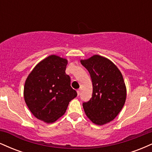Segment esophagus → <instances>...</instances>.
I'll use <instances>...</instances> for the list:
<instances>
[{
    "mask_svg": "<svg viewBox=\"0 0 152 152\" xmlns=\"http://www.w3.org/2000/svg\"><path fill=\"white\" fill-rule=\"evenodd\" d=\"M77 94H78V96H79V94H80V90H78V91H77Z\"/></svg>",
    "mask_w": 152,
    "mask_h": 152,
    "instance_id": "1",
    "label": "esophagus"
}]
</instances>
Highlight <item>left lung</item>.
Listing matches in <instances>:
<instances>
[{
  "label": "left lung",
  "mask_w": 152,
  "mask_h": 152,
  "mask_svg": "<svg viewBox=\"0 0 152 152\" xmlns=\"http://www.w3.org/2000/svg\"><path fill=\"white\" fill-rule=\"evenodd\" d=\"M81 63L89 72L93 85L92 97L83 103L85 114L96 125L109 123L125 104L126 88L123 76L114 63L101 56L94 55Z\"/></svg>",
  "instance_id": "1"
}]
</instances>
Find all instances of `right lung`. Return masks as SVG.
<instances>
[{"mask_svg": "<svg viewBox=\"0 0 152 152\" xmlns=\"http://www.w3.org/2000/svg\"><path fill=\"white\" fill-rule=\"evenodd\" d=\"M66 58L50 55L35 66L25 82L26 105L38 119L53 123L65 114L69 102L77 96L65 71Z\"/></svg>", "mask_w": 152, "mask_h": 152, "instance_id": "1", "label": "right lung"}]
</instances>
